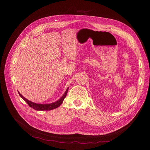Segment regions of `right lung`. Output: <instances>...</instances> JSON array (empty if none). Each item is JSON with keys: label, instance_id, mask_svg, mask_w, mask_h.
Returning <instances> with one entry per match:
<instances>
[{"label": "right lung", "instance_id": "right-lung-1", "mask_svg": "<svg viewBox=\"0 0 150 150\" xmlns=\"http://www.w3.org/2000/svg\"><path fill=\"white\" fill-rule=\"evenodd\" d=\"M68 89H69V88L67 89L65 93H64V95L62 96V97L59 100H58L56 102H54V103H50V104H36V103H33V102H31V101L28 100L27 99H26L25 97H23L19 92H18V93L19 94L20 97L25 101L27 102V104L29 105V106L36 110V111H50V110H52L55 108H57L58 106H59L62 104V103L63 102V100H64L65 97L67 96Z\"/></svg>", "mask_w": 150, "mask_h": 150}]
</instances>
